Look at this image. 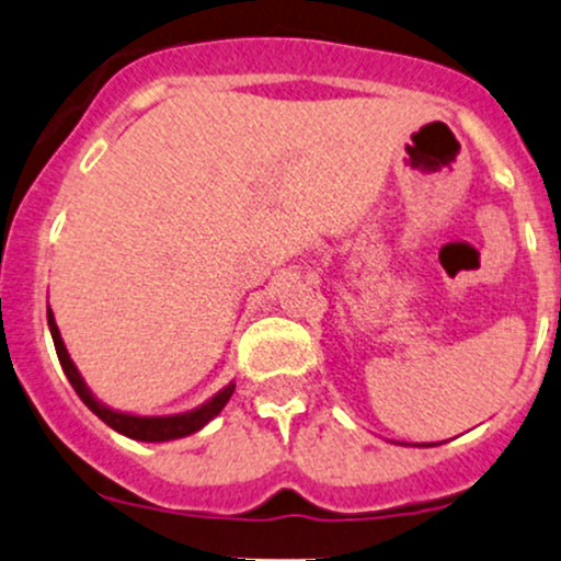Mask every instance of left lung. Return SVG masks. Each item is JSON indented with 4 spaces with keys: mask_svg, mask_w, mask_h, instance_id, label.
<instances>
[{
    "mask_svg": "<svg viewBox=\"0 0 561 561\" xmlns=\"http://www.w3.org/2000/svg\"><path fill=\"white\" fill-rule=\"evenodd\" d=\"M420 446H422V444H420ZM424 446H427V444H424ZM430 446H433V444H430Z\"/></svg>",
    "mask_w": 561,
    "mask_h": 561,
    "instance_id": "1",
    "label": "left lung"
}]
</instances>
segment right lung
I'll return each instance as SVG.
<instances>
[{"mask_svg":"<svg viewBox=\"0 0 561 561\" xmlns=\"http://www.w3.org/2000/svg\"><path fill=\"white\" fill-rule=\"evenodd\" d=\"M47 328H50L53 344H56L58 363H61V368H64V374H67L69 385H72L75 392L80 394L82 403H85L88 409H91L93 414L99 416V420H102L104 424H110L115 433L126 435V438L145 440V444H163V440H176V438H185V435L198 433L204 424H209L217 414H220L222 409H226V403L231 400V394L236 389V385L231 381V385L222 387L220 392L211 394L206 403L196 405V409H191V411H185V414L139 416V414H126V411H115V409H110V405H104L102 400H99L96 394L91 392V387L85 385V379L80 376L78 365L72 363L67 346H64V339H61V333H58L56 317H53L50 306H47Z\"/></svg>","mask_w":561,"mask_h":561,"instance_id":"obj_1","label":"right lung"}]
</instances>
